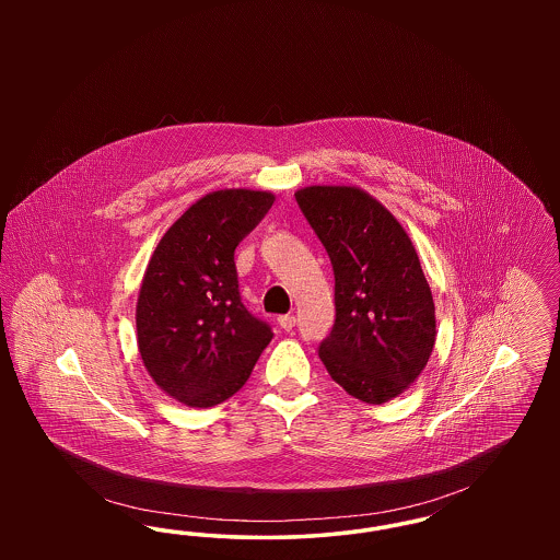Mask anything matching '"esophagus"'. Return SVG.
Instances as JSON below:
<instances>
[{
  "label": "esophagus",
  "mask_w": 560,
  "mask_h": 560,
  "mask_svg": "<svg viewBox=\"0 0 560 560\" xmlns=\"http://www.w3.org/2000/svg\"><path fill=\"white\" fill-rule=\"evenodd\" d=\"M279 327L281 329H285V331H292L293 327H295V317L293 315H283V317H279Z\"/></svg>",
  "instance_id": "1"
}]
</instances>
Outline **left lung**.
I'll list each match as a JSON object with an SVG mask.
<instances>
[{
	"mask_svg": "<svg viewBox=\"0 0 560 560\" xmlns=\"http://www.w3.org/2000/svg\"><path fill=\"white\" fill-rule=\"evenodd\" d=\"M295 201L336 277V323L319 357L348 395L382 405L424 372L436 340L434 302L399 220L368 190L313 185Z\"/></svg>",
	"mask_w": 560,
	"mask_h": 560,
	"instance_id": "1",
	"label": "left lung"
}]
</instances>
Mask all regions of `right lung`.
Returning a JSON list of instances; mask_svg holds the SVG:
<instances>
[{
    "label": "right lung",
    "mask_w": 560,
    "mask_h": 560,
    "mask_svg": "<svg viewBox=\"0 0 560 560\" xmlns=\"http://www.w3.org/2000/svg\"><path fill=\"white\" fill-rule=\"evenodd\" d=\"M275 195L222 188L195 201L161 237L136 302L140 359L165 395L213 407L247 382L272 340L241 304L235 247Z\"/></svg>",
    "instance_id": "add662e5"
}]
</instances>
